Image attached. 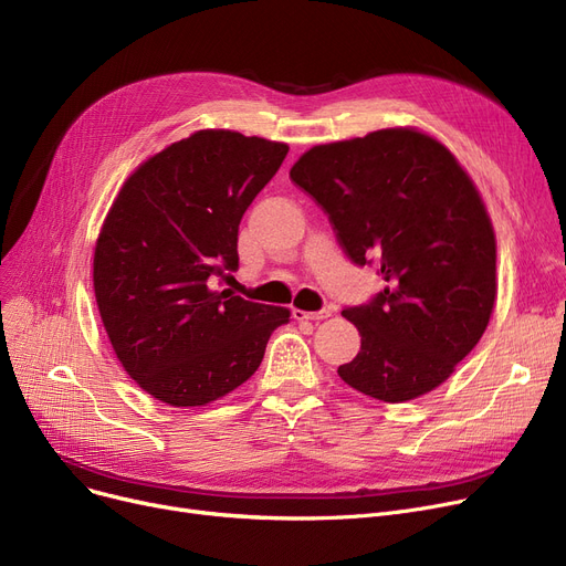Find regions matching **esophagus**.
<instances>
[{
	"label": "esophagus",
	"mask_w": 566,
	"mask_h": 566,
	"mask_svg": "<svg viewBox=\"0 0 566 566\" xmlns=\"http://www.w3.org/2000/svg\"><path fill=\"white\" fill-rule=\"evenodd\" d=\"M331 316V310H321V312H305V310H293L295 321H323Z\"/></svg>",
	"instance_id": "34e87169"
}]
</instances>
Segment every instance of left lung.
I'll return each instance as SVG.
<instances>
[{"instance_id":"left-lung-1","label":"left lung","mask_w":566,"mask_h":566,"mask_svg":"<svg viewBox=\"0 0 566 566\" xmlns=\"http://www.w3.org/2000/svg\"><path fill=\"white\" fill-rule=\"evenodd\" d=\"M289 174L355 263L380 261L385 289L342 312L363 339L339 378L388 403L436 390L482 339L497 295L495 231L470 174L410 126L312 146Z\"/></svg>"}]
</instances>
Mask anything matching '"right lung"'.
Wrapping results in <instances>:
<instances>
[{
    "instance_id": "1",
    "label": "right lung",
    "mask_w": 566,
    "mask_h": 566,
    "mask_svg": "<svg viewBox=\"0 0 566 566\" xmlns=\"http://www.w3.org/2000/svg\"><path fill=\"white\" fill-rule=\"evenodd\" d=\"M286 154L284 142L197 130L146 158L112 201L94 248L96 305L118 363L154 399H222L289 323L286 307L208 286L238 271V224Z\"/></svg>"
}]
</instances>
